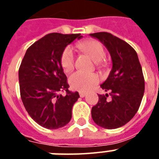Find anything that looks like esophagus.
I'll list each match as a JSON object with an SVG mask.
<instances>
[{
    "instance_id": "34e87169",
    "label": "esophagus",
    "mask_w": 159,
    "mask_h": 159,
    "mask_svg": "<svg viewBox=\"0 0 159 159\" xmlns=\"http://www.w3.org/2000/svg\"><path fill=\"white\" fill-rule=\"evenodd\" d=\"M79 95H80V97H84L85 96L87 95V93H86V92H80Z\"/></svg>"
}]
</instances>
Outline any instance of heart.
I'll return each mask as SVG.
<instances>
[{
	"instance_id": "b5f03b06",
	"label": "heart",
	"mask_w": 159,
	"mask_h": 159,
	"mask_svg": "<svg viewBox=\"0 0 159 159\" xmlns=\"http://www.w3.org/2000/svg\"><path fill=\"white\" fill-rule=\"evenodd\" d=\"M78 47L87 52L97 65L102 64V60L106 57V52L100 42L88 40L80 43ZM61 65L65 72H71L74 67V52L71 46L65 48L61 56ZM99 76L96 73H84L77 72L70 77L69 84L72 89L79 92H88L99 82Z\"/></svg>"
}]
</instances>
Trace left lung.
<instances>
[{
  "instance_id": "1",
  "label": "left lung",
  "mask_w": 159,
  "mask_h": 159,
  "mask_svg": "<svg viewBox=\"0 0 159 159\" xmlns=\"http://www.w3.org/2000/svg\"><path fill=\"white\" fill-rule=\"evenodd\" d=\"M106 46L111 54L112 69L101 87L109 95H98L92 109L97 125L112 129L127 124L137 113L144 92V78L135 50L125 41L107 32L90 34Z\"/></svg>"
}]
</instances>
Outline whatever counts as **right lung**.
I'll use <instances>...</instances> for the list:
<instances>
[{"label":"right lung","mask_w":159,"mask_h":159,"mask_svg":"<svg viewBox=\"0 0 159 159\" xmlns=\"http://www.w3.org/2000/svg\"><path fill=\"white\" fill-rule=\"evenodd\" d=\"M81 34H48L27 49L19 69L21 100L30 117L43 128L56 129L68 124L78 92L68 90L61 56ZM60 91H66L62 96Z\"/></svg>","instance_id":"add662e5"}]
</instances>
